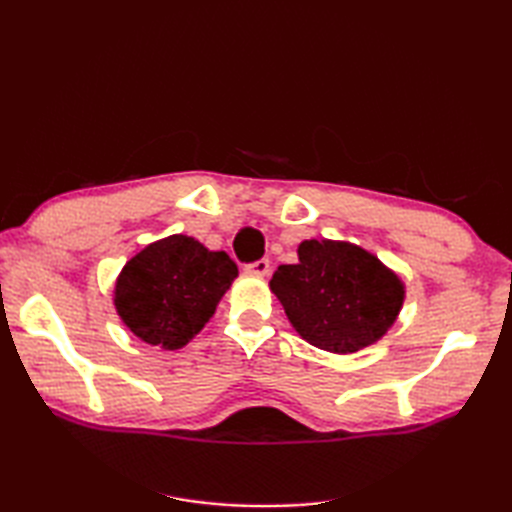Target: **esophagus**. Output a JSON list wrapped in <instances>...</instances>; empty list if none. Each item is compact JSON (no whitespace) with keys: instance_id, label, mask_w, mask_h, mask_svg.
<instances>
[{"instance_id":"esophagus-1","label":"esophagus","mask_w":512,"mask_h":512,"mask_svg":"<svg viewBox=\"0 0 512 512\" xmlns=\"http://www.w3.org/2000/svg\"><path fill=\"white\" fill-rule=\"evenodd\" d=\"M246 273L248 275H255V277H266L268 270H270V262L268 259H257L253 264H246Z\"/></svg>"}]
</instances>
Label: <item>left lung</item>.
Returning <instances> with one entry per match:
<instances>
[{
	"mask_svg": "<svg viewBox=\"0 0 512 512\" xmlns=\"http://www.w3.org/2000/svg\"><path fill=\"white\" fill-rule=\"evenodd\" d=\"M297 253V264L275 270L270 290L301 339L325 352L352 354L385 336L405 301L396 273L347 242L306 239Z\"/></svg>",
	"mask_w": 512,
	"mask_h": 512,
	"instance_id": "1",
	"label": "left lung"
}]
</instances>
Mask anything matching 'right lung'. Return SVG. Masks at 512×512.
<instances>
[{
	"label": "right lung",
	"instance_id": "add662e5",
	"mask_svg": "<svg viewBox=\"0 0 512 512\" xmlns=\"http://www.w3.org/2000/svg\"><path fill=\"white\" fill-rule=\"evenodd\" d=\"M237 277L224 250L171 235L134 255L116 279L114 306L138 339L180 350L213 317Z\"/></svg>",
	"mask_w": 512,
	"mask_h": 512
}]
</instances>
